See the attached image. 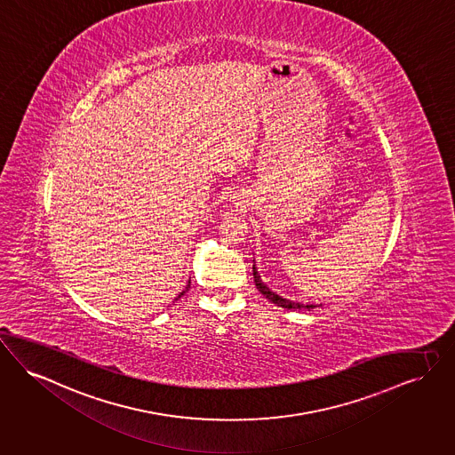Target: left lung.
<instances>
[{"mask_svg":"<svg viewBox=\"0 0 455 455\" xmlns=\"http://www.w3.org/2000/svg\"><path fill=\"white\" fill-rule=\"evenodd\" d=\"M252 261H254V259H252ZM252 275H254L256 289H258L261 294L265 295L269 302H273V304H276V306H280V307H285V309H294V311H300V309L311 311V309L318 307V306H315V304H300V302H294V300H289V299H285V297L273 292V291L267 287V283L261 280V276H259V273H258V269H256V265H252Z\"/></svg>","mask_w":455,"mask_h":455,"instance_id":"8db88e82","label":"left lung"}]
</instances>
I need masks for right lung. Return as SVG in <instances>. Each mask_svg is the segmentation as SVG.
<instances>
[{
  "label": "right lung",
  "instance_id": "1",
  "mask_svg": "<svg viewBox=\"0 0 455 455\" xmlns=\"http://www.w3.org/2000/svg\"><path fill=\"white\" fill-rule=\"evenodd\" d=\"M188 287H190V280H188V287H186V289H184V291H182V292H180V294L177 295V299H175V300H179V299H180V297H182V295L186 294V292H188Z\"/></svg>",
  "mask_w": 455,
  "mask_h": 455
}]
</instances>
